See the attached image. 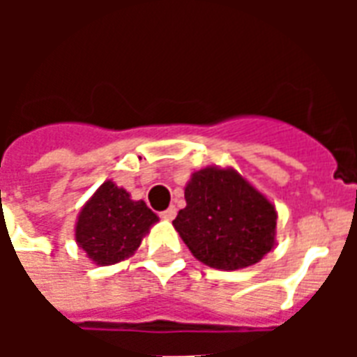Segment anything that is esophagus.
Returning <instances> with one entry per match:
<instances>
[{"mask_svg":"<svg viewBox=\"0 0 357 357\" xmlns=\"http://www.w3.org/2000/svg\"><path fill=\"white\" fill-rule=\"evenodd\" d=\"M176 212H178V210H176V206H170V208L164 210L160 216H162V220H168V222H170V220H174V218H176Z\"/></svg>","mask_w":357,"mask_h":357,"instance_id":"1","label":"esophagus"}]
</instances>
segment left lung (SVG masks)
Segmentation results:
<instances>
[{
	"label": "left lung",
	"mask_w": 357,
	"mask_h": 357,
	"mask_svg": "<svg viewBox=\"0 0 357 357\" xmlns=\"http://www.w3.org/2000/svg\"><path fill=\"white\" fill-rule=\"evenodd\" d=\"M185 202L172 224L191 255L210 268H248L275 247V206L233 168L193 172Z\"/></svg>",
	"instance_id": "obj_1"
}]
</instances>
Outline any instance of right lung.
I'll list each match as a JSON object with an SVG mask.
<instances>
[{
  "mask_svg": "<svg viewBox=\"0 0 357 357\" xmlns=\"http://www.w3.org/2000/svg\"><path fill=\"white\" fill-rule=\"evenodd\" d=\"M156 222L145 202L133 201L124 187L107 179L82 206L74 237L91 262L110 266L135 255Z\"/></svg>",
  "mask_w": 357,
  "mask_h": 357,
  "instance_id": "1",
  "label": "right lung"
}]
</instances>
